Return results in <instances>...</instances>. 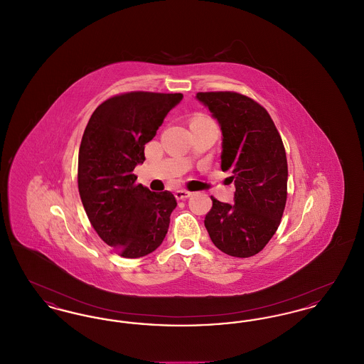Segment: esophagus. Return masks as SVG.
<instances>
[{
  "label": "esophagus",
  "instance_id": "1",
  "mask_svg": "<svg viewBox=\"0 0 364 364\" xmlns=\"http://www.w3.org/2000/svg\"><path fill=\"white\" fill-rule=\"evenodd\" d=\"M191 195H192V193L186 190H178L174 192V196H176L177 200H186V199L190 198Z\"/></svg>",
  "mask_w": 364,
  "mask_h": 364
}]
</instances>
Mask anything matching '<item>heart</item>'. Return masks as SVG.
Instances as JSON below:
<instances>
[{"label": "heart", "instance_id": "1", "mask_svg": "<svg viewBox=\"0 0 364 364\" xmlns=\"http://www.w3.org/2000/svg\"><path fill=\"white\" fill-rule=\"evenodd\" d=\"M202 122H213L208 117L206 116H202V114H198V116H195L193 119H192V122L191 124H202Z\"/></svg>", "mask_w": 364, "mask_h": 364}]
</instances>
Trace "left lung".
Returning <instances> with one entry per match:
<instances>
[{"label":"left lung","mask_w":364,"mask_h":364,"mask_svg":"<svg viewBox=\"0 0 364 364\" xmlns=\"http://www.w3.org/2000/svg\"><path fill=\"white\" fill-rule=\"evenodd\" d=\"M223 132L221 169L232 174L235 203L211 196L205 226L214 245L230 257L258 254L276 233L285 203L288 164L270 114L254 100L230 91L198 92Z\"/></svg>","instance_id":"8db88e82"}]
</instances>
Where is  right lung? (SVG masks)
<instances>
[{
    "label": "right lung",
    "mask_w": 364,
    "mask_h": 364,
    "mask_svg": "<svg viewBox=\"0 0 364 364\" xmlns=\"http://www.w3.org/2000/svg\"><path fill=\"white\" fill-rule=\"evenodd\" d=\"M183 94L135 91L100 105L87 124L77 164L79 193L98 236L124 258H140L164 242L177 202L172 192L135 184L144 144L156 136Z\"/></svg>",
    "instance_id": "add662e5"
}]
</instances>
